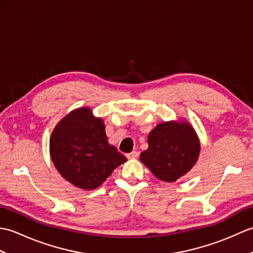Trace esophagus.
I'll return each mask as SVG.
<instances>
[{
  "label": "esophagus",
  "instance_id": "34e87169",
  "mask_svg": "<svg viewBox=\"0 0 253 253\" xmlns=\"http://www.w3.org/2000/svg\"><path fill=\"white\" fill-rule=\"evenodd\" d=\"M139 155V153L137 152V151H132V152H130V153H128V154H126V157L128 158V159H136L137 157Z\"/></svg>",
  "mask_w": 253,
  "mask_h": 253
}]
</instances>
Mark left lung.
Listing matches in <instances>:
<instances>
[{
    "instance_id": "left-lung-1",
    "label": "left lung",
    "mask_w": 253,
    "mask_h": 253,
    "mask_svg": "<svg viewBox=\"0 0 253 253\" xmlns=\"http://www.w3.org/2000/svg\"><path fill=\"white\" fill-rule=\"evenodd\" d=\"M149 148L140 154L141 162L159 179L173 182L196 164L200 142L187 123H162L149 133Z\"/></svg>"
}]
</instances>
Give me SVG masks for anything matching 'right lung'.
Wrapping results in <instances>:
<instances>
[{
  "label": "right lung",
  "mask_w": 253,
  "mask_h": 253,
  "mask_svg": "<svg viewBox=\"0 0 253 253\" xmlns=\"http://www.w3.org/2000/svg\"><path fill=\"white\" fill-rule=\"evenodd\" d=\"M53 163L64 178L85 190L98 188L127 159L107 142L105 126L89 109L64 117L50 141Z\"/></svg>",
  "instance_id": "add662e5"
}]
</instances>
